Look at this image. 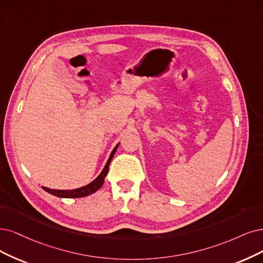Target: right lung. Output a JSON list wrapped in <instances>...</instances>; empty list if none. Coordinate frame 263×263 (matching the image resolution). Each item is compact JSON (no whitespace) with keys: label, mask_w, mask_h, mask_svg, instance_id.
I'll list each match as a JSON object with an SVG mask.
<instances>
[{"label":"right lung","mask_w":263,"mask_h":263,"mask_svg":"<svg viewBox=\"0 0 263 263\" xmlns=\"http://www.w3.org/2000/svg\"><path fill=\"white\" fill-rule=\"evenodd\" d=\"M118 145H117V146L112 149L108 160H107L106 166L103 169V171L101 172L100 176L97 177L93 182H91L90 184H87V185H85L83 187H80V189H77V190H64V191H62V190H51V189H47V187H44V186H42V189L44 191H46L47 193L52 194V195H54V196L63 197V198H79V197H84V196H87V195H91L92 193L96 192L103 185L105 177L107 176V173H108L110 161H111L114 155L117 151V147H118Z\"/></svg>","instance_id":"obj_1"}]
</instances>
